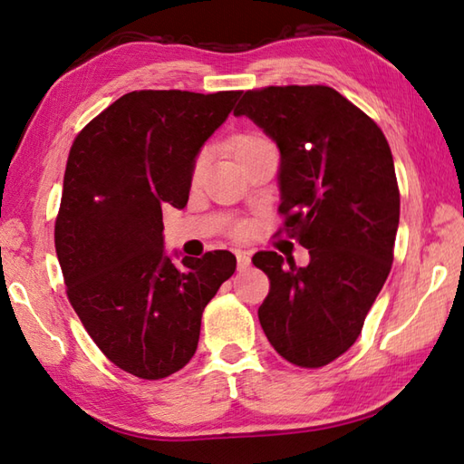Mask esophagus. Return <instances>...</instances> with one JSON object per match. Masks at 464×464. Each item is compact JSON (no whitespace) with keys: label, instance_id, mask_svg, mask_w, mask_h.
I'll return each mask as SVG.
<instances>
[{"label":"esophagus","instance_id":"obj_1","mask_svg":"<svg viewBox=\"0 0 464 464\" xmlns=\"http://www.w3.org/2000/svg\"><path fill=\"white\" fill-rule=\"evenodd\" d=\"M235 255H237V267H239V271L247 269L249 265H251V255L247 251H237Z\"/></svg>","mask_w":464,"mask_h":464}]
</instances>
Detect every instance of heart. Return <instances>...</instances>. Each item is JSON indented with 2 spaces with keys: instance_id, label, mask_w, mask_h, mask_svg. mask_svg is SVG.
Listing matches in <instances>:
<instances>
[{
  "instance_id": "heart-1",
  "label": "heart",
  "mask_w": 464,
  "mask_h": 464,
  "mask_svg": "<svg viewBox=\"0 0 464 464\" xmlns=\"http://www.w3.org/2000/svg\"><path fill=\"white\" fill-rule=\"evenodd\" d=\"M267 143L269 141L263 140V137H259V135H241L233 141V150H235V155L241 157L243 153H247L251 150H257V147L267 145ZM205 167H207V151H199L195 155V160L191 163V181L193 183L201 179L203 173H205Z\"/></svg>"
}]
</instances>
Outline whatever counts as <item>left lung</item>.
<instances>
[{"label": "left lung", "mask_w": 464, "mask_h": 464, "mask_svg": "<svg viewBox=\"0 0 464 464\" xmlns=\"http://www.w3.org/2000/svg\"><path fill=\"white\" fill-rule=\"evenodd\" d=\"M233 113L277 143L285 231L311 255L307 267L275 251L255 255L271 281L261 327L283 359L323 367L357 341L389 277L401 211L391 147L327 85L245 92Z\"/></svg>", "instance_id": "left-lung-1"}]
</instances>
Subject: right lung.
I'll use <instances>...</instances> for the list:
<instances>
[{"label": "right lung", "instance_id": "right-lung-1", "mask_svg": "<svg viewBox=\"0 0 464 464\" xmlns=\"http://www.w3.org/2000/svg\"><path fill=\"white\" fill-rule=\"evenodd\" d=\"M241 92H131L87 123L67 157L55 251L67 297L117 367L140 379L183 369L201 314L235 273L229 251L183 257L163 247V211L183 209L191 163Z\"/></svg>", "mask_w": 464, "mask_h": 464}]
</instances>
